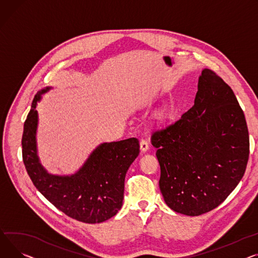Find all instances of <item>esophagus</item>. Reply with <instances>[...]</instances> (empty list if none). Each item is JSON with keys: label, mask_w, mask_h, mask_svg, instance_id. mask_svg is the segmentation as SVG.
Masks as SVG:
<instances>
[{"label": "esophagus", "mask_w": 258, "mask_h": 258, "mask_svg": "<svg viewBox=\"0 0 258 258\" xmlns=\"http://www.w3.org/2000/svg\"><path fill=\"white\" fill-rule=\"evenodd\" d=\"M140 148H141V150H142L143 152L147 151V150L149 149V143H148L146 140L142 139L141 142H140Z\"/></svg>", "instance_id": "1"}]
</instances>
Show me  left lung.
<instances>
[{
    "mask_svg": "<svg viewBox=\"0 0 258 258\" xmlns=\"http://www.w3.org/2000/svg\"><path fill=\"white\" fill-rule=\"evenodd\" d=\"M161 167L160 190L168 207L186 216L216 209L241 181L249 159L244 112L229 86L202 71L194 106L153 131Z\"/></svg>",
    "mask_w": 258,
    "mask_h": 258,
    "instance_id": "obj_1",
    "label": "left lung"
}]
</instances>
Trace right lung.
Instances as JSON below:
<instances>
[{"instance_id":"1","label":"right lung","mask_w":258,"mask_h":258,"mask_svg":"<svg viewBox=\"0 0 258 258\" xmlns=\"http://www.w3.org/2000/svg\"><path fill=\"white\" fill-rule=\"evenodd\" d=\"M33 99L24 124L23 161L37 190L66 216L84 223H100L114 217L122 207L124 178L138 157V139L102 143L90 154L77 173L70 176L51 175L39 163L36 149L38 115L35 110L40 95Z\"/></svg>"}]
</instances>
